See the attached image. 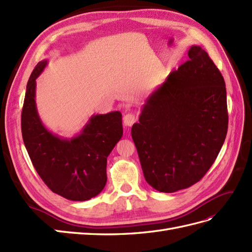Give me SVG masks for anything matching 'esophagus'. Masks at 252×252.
I'll return each instance as SVG.
<instances>
[{
	"instance_id": "34e87169",
	"label": "esophagus",
	"mask_w": 252,
	"mask_h": 252,
	"mask_svg": "<svg viewBox=\"0 0 252 252\" xmlns=\"http://www.w3.org/2000/svg\"><path fill=\"white\" fill-rule=\"evenodd\" d=\"M136 122V117L133 114H126L124 117V124L126 126H132Z\"/></svg>"
}]
</instances>
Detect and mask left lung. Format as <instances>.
<instances>
[{
    "instance_id": "left-lung-1",
    "label": "left lung",
    "mask_w": 252,
    "mask_h": 252,
    "mask_svg": "<svg viewBox=\"0 0 252 252\" xmlns=\"http://www.w3.org/2000/svg\"><path fill=\"white\" fill-rule=\"evenodd\" d=\"M145 101L132 126L146 181L175 192L200 181L224 143L227 92L220 71L199 46Z\"/></svg>"
}]
</instances>
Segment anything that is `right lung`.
Segmentation results:
<instances>
[{
	"label": "right lung",
	"instance_id": "1",
	"mask_svg": "<svg viewBox=\"0 0 252 252\" xmlns=\"http://www.w3.org/2000/svg\"><path fill=\"white\" fill-rule=\"evenodd\" d=\"M48 60L37 63L27 85L21 115L25 148L38 175L53 192L72 201L95 197L106 184V162L124 134L120 112L96 114L79 134L62 137L43 125L36 105V80Z\"/></svg>",
	"mask_w": 252,
	"mask_h": 252
}]
</instances>
